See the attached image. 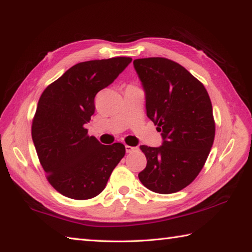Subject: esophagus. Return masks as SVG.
<instances>
[{
  "instance_id": "esophagus-1",
  "label": "esophagus",
  "mask_w": 252,
  "mask_h": 252,
  "mask_svg": "<svg viewBox=\"0 0 252 252\" xmlns=\"http://www.w3.org/2000/svg\"><path fill=\"white\" fill-rule=\"evenodd\" d=\"M138 150H139L138 146H130V145H126V153L135 152V151H138Z\"/></svg>"
}]
</instances>
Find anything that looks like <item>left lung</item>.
<instances>
[{"label":"left lung","instance_id":"left-lung-1","mask_svg":"<svg viewBox=\"0 0 252 252\" xmlns=\"http://www.w3.org/2000/svg\"><path fill=\"white\" fill-rule=\"evenodd\" d=\"M145 94L146 116L162 132V145H141L146 167L142 184L158 194L185 189L202 171L215 138L213 107L204 85L173 61H133Z\"/></svg>","mask_w":252,"mask_h":252}]
</instances>
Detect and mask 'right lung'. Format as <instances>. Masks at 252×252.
Instances as JSON below:
<instances>
[{
    "label": "right lung",
    "mask_w": 252,
    "mask_h": 252,
    "mask_svg": "<svg viewBox=\"0 0 252 252\" xmlns=\"http://www.w3.org/2000/svg\"><path fill=\"white\" fill-rule=\"evenodd\" d=\"M131 62L130 57H114L79 63L40 95L32 139L50 185L66 197H95L125 157V145H103L84 126L94 113L95 94Z\"/></svg>",
    "instance_id": "add662e5"
}]
</instances>
